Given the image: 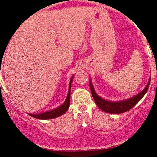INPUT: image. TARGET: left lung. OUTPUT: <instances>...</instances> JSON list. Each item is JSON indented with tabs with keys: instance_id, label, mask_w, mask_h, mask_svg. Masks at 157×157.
Returning <instances> with one entry per match:
<instances>
[{
	"instance_id": "obj_1",
	"label": "left lung",
	"mask_w": 157,
	"mask_h": 157,
	"mask_svg": "<svg viewBox=\"0 0 157 157\" xmlns=\"http://www.w3.org/2000/svg\"><path fill=\"white\" fill-rule=\"evenodd\" d=\"M150 78L151 77H150V80H149L147 86H145V88L140 93L133 96V97L130 98V99H125V100L109 101L102 99L96 93L91 80H90V87L93 99L95 100V102H96L97 106L101 110H102L105 112H107V113L119 114L127 112L129 109L133 108L144 97V96L146 94L147 90L149 88V85H150Z\"/></svg>"
}]
</instances>
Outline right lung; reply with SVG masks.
Wrapping results in <instances>:
<instances>
[{
  "mask_svg": "<svg viewBox=\"0 0 157 157\" xmlns=\"http://www.w3.org/2000/svg\"><path fill=\"white\" fill-rule=\"evenodd\" d=\"M74 78V75L72 76V77L71 78L69 83V90L68 93H67V98H66L65 101H64V103L61 105V106L58 107V108L52 109L51 111H48V112H43V113L41 114H28L30 116L33 117V118H38V119H52V118H57V117H59L61 115H64L66 112L67 111V109L69 108L70 105V98H71V83H72V80Z\"/></svg>",
  "mask_w": 157,
  "mask_h": 157,
  "instance_id": "obj_1",
  "label": "right lung"
}]
</instances>
